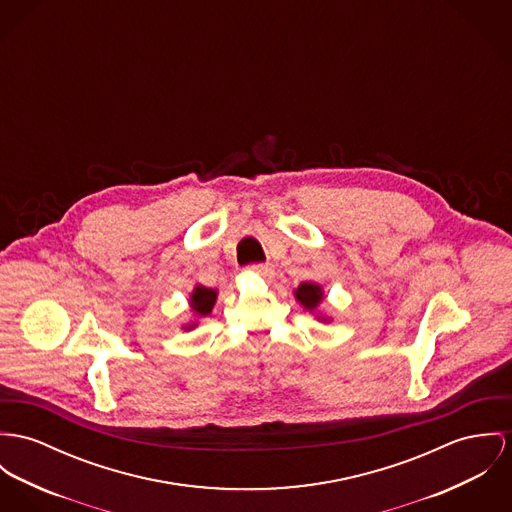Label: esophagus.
<instances>
[{"label": "esophagus", "instance_id": "34e87169", "mask_svg": "<svg viewBox=\"0 0 512 512\" xmlns=\"http://www.w3.org/2000/svg\"><path fill=\"white\" fill-rule=\"evenodd\" d=\"M249 273L271 278V276L275 275V269H273L271 265H251V267H249Z\"/></svg>", "mask_w": 512, "mask_h": 512}]
</instances>
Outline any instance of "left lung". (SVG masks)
<instances>
[{
  "mask_svg": "<svg viewBox=\"0 0 512 512\" xmlns=\"http://www.w3.org/2000/svg\"><path fill=\"white\" fill-rule=\"evenodd\" d=\"M294 298H296V302H298L304 310H308L310 314H314L319 321H323V323H329V321H331V317L317 314V308H319V304L323 302V288H321V284H317V282H302V284L294 290Z\"/></svg>",
  "mask_w": 512,
  "mask_h": 512,
  "instance_id": "obj_1",
  "label": "left lung"
}]
</instances>
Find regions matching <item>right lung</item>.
<instances>
[{
  "label": "right lung",
  "mask_w": 512,
  "mask_h": 512,
  "mask_svg": "<svg viewBox=\"0 0 512 512\" xmlns=\"http://www.w3.org/2000/svg\"><path fill=\"white\" fill-rule=\"evenodd\" d=\"M216 300H218V290L214 288H206L202 284H197L193 288V292L189 294V306H191V312L195 314V317H206L212 312V308L216 306ZM189 321L183 325L185 331H191L193 327H197L198 321Z\"/></svg>",
  "instance_id": "right-lung-1"
}]
</instances>
